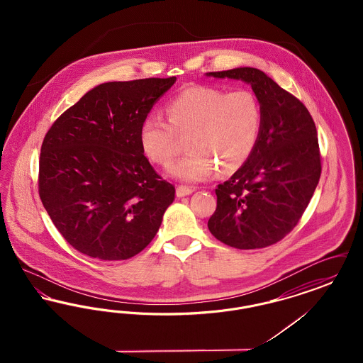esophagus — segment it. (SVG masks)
<instances>
[{"mask_svg": "<svg viewBox=\"0 0 363 363\" xmlns=\"http://www.w3.org/2000/svg\"><path fill=\"white\" fill-rule=\"evenodd\" d=\"M194 191V188H191V186H184V185H179L178 188H177V196L178 197H184V196H189Z\"/></svg>", "mask_w": 363, "mask_h": 363, "instance_id": "obj_1", "label": "esophagus"}]
</instances>
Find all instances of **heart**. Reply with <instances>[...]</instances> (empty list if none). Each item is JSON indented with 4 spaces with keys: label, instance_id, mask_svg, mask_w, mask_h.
I'll use <instances>...</instances> for the list:
<instances>
[{
    "label": "heart",
    "instance_id": "1",
    "mask_svg": "<svg viewBox=\"0 0 363 363\" xmlns=\"http://www.w3.org/2000/svg\"><path fill=\"white\" fill-rule=\"evenodd\" d=\"M167 120L148 114L140 126L145 156L159 166L172 163L188 136L189 152L169 172L182 181H203L220 169L231 173L253 154L262 111L257 96L247 89L225 92L213 86H193L177 94L166 106Z\"/></svg>",
    "mask_w": 363,
    "mask_h": 363
}]
</instances>
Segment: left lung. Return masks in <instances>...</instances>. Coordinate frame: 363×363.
I'll return each mask as SVG.
<instances>
[{
    "instance_id": "left-lung-1",
    "label": "left lung",
    "mask_w": 363,
    "mask_h": 363,
    "mask_svg": "<svg viewBox=\"0 0 363 363\" xmlns=\"http://www.w3.org/2000/svg\"><path fill=\"white\" fill-rule=\"evenodd\" d=\"M252 86L262 121L253 154L215 189L218 206L211 234L237 249H261L281 241L302 218L321 175L317 129L293 94L256 68L209 72Z\"/></svg>"
}]
</instances>
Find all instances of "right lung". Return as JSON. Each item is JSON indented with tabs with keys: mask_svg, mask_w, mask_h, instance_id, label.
<instances>
[{
	"mask_svg": "<svg viewBox=\"0 0 363 363\" xmlns=\"http://www.w3.org/2000/svg\"><path fill=\"white\" fill-rule=\"evenodd\" d=\"M175 80L99 84L43 138L39 196L57 230L80 253L128 259L154 240L175 188L144 155L140 126Z\"/></svg>",
	"mask_w": 363,
	"mask_h": 363,
	"instance_id": "right-lung-1",
	"label": "right lung"
}]
</instances>
